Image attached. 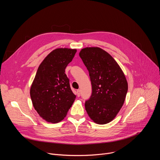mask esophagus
Here are the masks:
<instances>
[{"mask_svg":"<svg viewBox=\"0 0 160 160\" xmlns=\"http://www.w3.org/2000/svg\"><path fill=\"white\" fill-rule=\"evenodd\" d=\"M77 96L80 97V90H77Z\"/></svg>","mask_w":160,"mask_h":160,"instance_id":"34e87169","label":"esophagus"}]
</instances>
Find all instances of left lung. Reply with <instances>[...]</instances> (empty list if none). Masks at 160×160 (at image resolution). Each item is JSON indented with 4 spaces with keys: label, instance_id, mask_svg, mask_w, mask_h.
I'll return each instance as SVG.
<instances>
[{
    "label": "left lung",
    "instance_id": "left-lung-1",
    "mask_svg": "<svg viewBox=\"0 0 160 160\" xmlns=\"http://www.w3.org/2000/svg\"><path fill=\"white\" fill-rule=\"evenodd\" d=\"M79 56L89 72L92 89L85 103V110L96 123H108L117 117L125 102L128 90L125 74L117 62L101 48H83Z\"/></svg>",
    "mask_w": 160,
    "mask_h": 160
}]
</instances>
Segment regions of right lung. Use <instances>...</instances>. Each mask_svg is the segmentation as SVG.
<instances>
[{"instance_id":"add662e5","label":"right lung","mask_w":160,"mask_h":160,"mask_svg":"<svg viewBox=\"0 0 160 160\" xmlns=\"http://www.w3.org/2000/svg\"><path fill=\"white\" fill-rule=\"evenodd\" d=\"M76 52L77 49H56L38 66L30 94L35 109L48 122L62 121L75 100L64 72Z\"/></svg>"}]
</instances>
